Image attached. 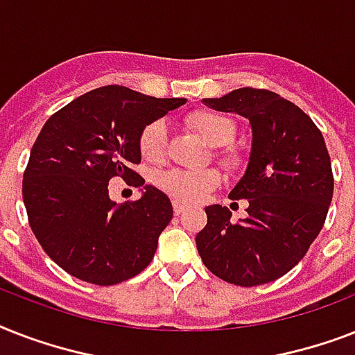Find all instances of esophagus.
<instances>
[{
	"mask_svg": "<svg viewBox=\"0 0 355 355\" xmlns=\"http://www.w3.org/2000/svg\"><path fill=\"white\" fill-rule=\"evenodd\" d=\"M173 211H175V216H180V214H184V206L177 200H173Z\"/></svg>",
	"mask_w": 355,
	"mask_h": 355,
	"instance_id": "esophagus-1",
	"label": "esophagus"
}]
</instances>
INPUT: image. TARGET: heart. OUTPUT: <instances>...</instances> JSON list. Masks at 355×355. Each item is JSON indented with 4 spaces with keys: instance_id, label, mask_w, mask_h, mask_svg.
Here are the masks:
<instances>
[{
    "instance_id": "heart-1",
    "label": "heart",
    "mask_w": 355,
    "mask_h": 355,
    "mask_svg": "<svg viewBox=\"0 0 355 355\" xmlns=\"http://www.w3.org/2000/svg\"><path fill=\"white\" fill-rule=\"evenodd\" d=\"M188 125L211 145L217 147V158L223 166L230 171H236L243 166V156L237 150L230 149L236 138V123L225 114L214 110H195L188 116ZM167 125L164 119H155L139 134V153L147 162L164 160L167 150ZM223 149L221 150L220 147ZM158 184L173 199L180 202H199L208 193L221 184V175L216 169H202V171H186V169H171L162 173Z\"/></svg>"
}]
</instances>
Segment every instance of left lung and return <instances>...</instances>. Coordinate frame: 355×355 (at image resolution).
I'll return each instance as SVG.
<instances>
[{
  "instance_id": "obj_1",
  "label": "left lung",
  "mask_w": 355,
  "mask_h": 355,
  "mask_svg": "<svg viewBox=\"0 0 355 355\" xmlns=\"http://www.w3.org/2000/svg\"><path fill=\"white\" fill-rule=\"evenodd\" d=\"M202 101L247 118L252 145L245 175L228 195L248 200V216L232 223L227 206H206L197 250L228 284H269L306 256L326 221L334 175L324 138L308 114L275 92L237 88Z\"/></svg>"
}]
</instances>
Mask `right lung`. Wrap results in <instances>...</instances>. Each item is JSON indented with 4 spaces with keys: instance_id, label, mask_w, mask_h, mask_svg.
<instances>
[{
    "instance_id": "1",
    "label": "right lung",
    "mask_w": 355,
    "mask_h": 355,
    "mask_svg": "<svg viewBox=\"0 0 355 355\" xmlns=\"http://www.w3.org/2000/svg\"><path fill=\"white\" fill-rule=\"evenodd\" d=\"M186 99H156L125 86H103L77 97L42 127L24 173L29 225L49 258L79 280L114 286L139 275L155 258L173 217L171 200L144 186L138 201L118 205L107 182L141 162L139 134Z\"/></svg>"
}]
</instances>
